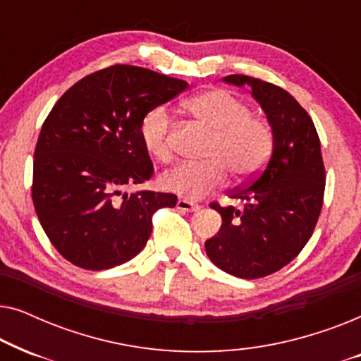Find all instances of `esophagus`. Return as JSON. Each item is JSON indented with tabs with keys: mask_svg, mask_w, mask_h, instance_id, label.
<instances>
[{
	"mask_svg": "<svg viewBox=\"0 0 361 361\" xmlns=\"http://www.w3.org/2000/svg\"><path fill=\"white\" fill-rule=\"evenodd\" d=\"M177 209L180 212H195L200 209L199 204H194V202L187 200V199H179L177 200Z\"/></svg>",
	"mask_w": 361,
	"mask_h": 361,
	"instance_id": "1",
	"label": "esophagus"
}]
</instances>
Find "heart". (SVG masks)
Wrapping results in <instances>:
<instances>
[{"mask_svg":"<svg viewBox=\"0 0 361 361\" xmlns=\"http://www.w3.org/2000/svg\"><path fill=\"white\" fill-rule=\"evenodd\" d=\"M185 110L214 131L205 151V162H184L161 176V187L187 199H200L226 180V169L236 179L258 174L273 151V131L268 123L251 115L250 106L225 90L212 88L185 102ZM171 115L166 106H154L142 116L141 142L157 161L171 157Z\"/></svg>","mask_w":361,"mask_h":361,"instance_id":"obj_1","label":"heart"}]
</instances>
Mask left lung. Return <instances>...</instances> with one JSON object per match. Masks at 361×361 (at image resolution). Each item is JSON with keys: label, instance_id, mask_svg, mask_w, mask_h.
I'll list each match as a JSON object with an SVG mask.
<instances>
[{"label": "left lung", "instance_id": "obj_1", "mask_svg": "<svg viewBox=\"0 0 361 361\" xmlns=\"http://www.w3.org/2000/svg\"><path fill=\"white\" fill-rule=\"evenodd\" d=\"M224 82L251 88L273 130V152L251 184L230 192L243 210L210 204L221 226L205 251L225 273L258 279L290 263L312 236L325 190L320 140L307 111L281 87L248 75Z\"/></svg>", "mask_w": 361, "mask_h": 361}]
</instances>
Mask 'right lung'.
I'll list each match as a JSON object with an SVG mask.
<instances>
[{
    "instance_id": "obj_1",
    "label": "right lung",
    "mask_w": 361,
    "mask_h": 361,
    "mask_svg": "<svg viewBox=\"0 0 361 361\" xmlns=\"http://www.w3.org/2000/svg\"><path fill=\"white\" fill-rule=\"evenodd\" d=\"M189 83L149 68L111 66L72 85L49 113L34 151L32 202L44 231L67 261L102 271L145 248L152 214L177 197L126 185L154 172L141 142L142 116Z\"/></svg>"
}]
</instances>
